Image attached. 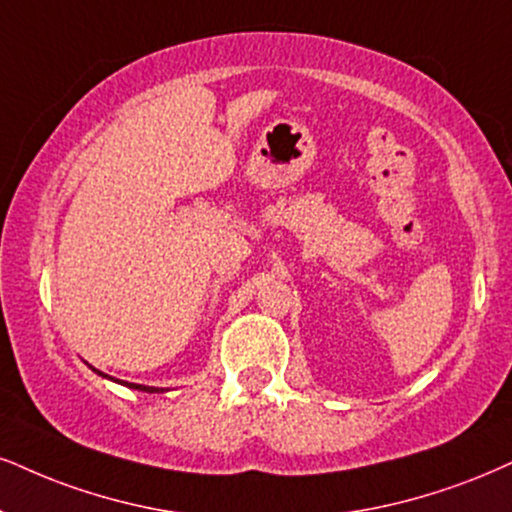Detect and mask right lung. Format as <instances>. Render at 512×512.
Returning <instances> with one entry per match:
<instances>
[{
  "label": "right lung",
  "instance_id": "right-lung-1",
  "mask_svg": "<svg viewBox=\"0 0 512 512\" xmlns=\"http://www.w3.org/2000/svg\"><path fill=\"white\" fill-rule=\"evenodd\" d=\"M92 368V365H90ZM94 370V368H92ZM97 372L99 377H106V380H111V382H118V380H113V377H109V375H104V372H99V370H94ZM121 384H125V387L128 389H137V391H147V394H161V391H166V389H159V387H147V384H132V382H121Z\"/></svg>",
  "mask_w": 512,
  "mask_h": 512
}]
</instances>
